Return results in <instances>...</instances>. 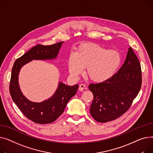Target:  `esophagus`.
<instances>
[{"instance_id": "esophagus-1", "label": "esophagus", "mask_w": 153, "mask_h": 153, "mask_svg": "<svg viewBox=\"0 0 153 153\" xmlns=\"http://www.w3.org/2000/svg\"><path fill=\"white\" fill-rule=\"evenodd\" d=\"M85 87V85L84 84H80L79 86V90L80 91H82Z\"/></svg>"}]
</instances>
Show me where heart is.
<instances>
[{
	"label": "heart",
	"mask_w": 153,
	"mask_h": 153,
	"mask_svg": "<svg viewBox=\"0 0 153 153\" xmlns=\"http://www.w3.org/2000/svg\"><path fill=\"white\" fill-rule=\"evenodd\" d=\"M120 53L94 43L79 45L70 55L67 64L71 77L77 79L86 68V75L95 82H102L114 75L121 64Z\"/></svg>",
	"instance_id": "1"
}]
</instances>
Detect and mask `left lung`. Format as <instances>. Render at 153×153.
Instances as JSON below:
<instances>
[{
  "label": "left lung",
  "instance_id": "obj_1",
  "mask_svg": "<svg viewBox=\"0 0 153 153\" xmlns=\"http://www.w3.org/2000/svg\"><path fill=\"white\" fill-rule=\"evenodd\" d=\"M141 81L140 62L130 47L117 73L102 83L89 85L94 96L89 111L94 119L105 123L126 112L140 90Z\"/></svg>",
  "mask_w": 153,
  "mask_h": 153
}]
</instances>
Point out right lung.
<instances>
[{
    "label": "right lung",
    "instance_id": "obj_1",
    "mask_svg": "<svg viewBox=\"0 0 153 153\" xmlns=\"http://www.w3.org/2000/svg\"><path fill=\"white\" fill-rule=\"evenodd\" d=\"M64 42L43 46L38 44L26 52L14 63L10 83V93L13 102L27 118L39 124L54 122L64 112L70 99L76 93L78 85L68 86L60 82L53 94L41 102L28 100L22 93L19 83L22 67L33 60H55Z\"/></svg>",
    "mask_w": 153,
    "mask_h": 153
}]
</instances>
